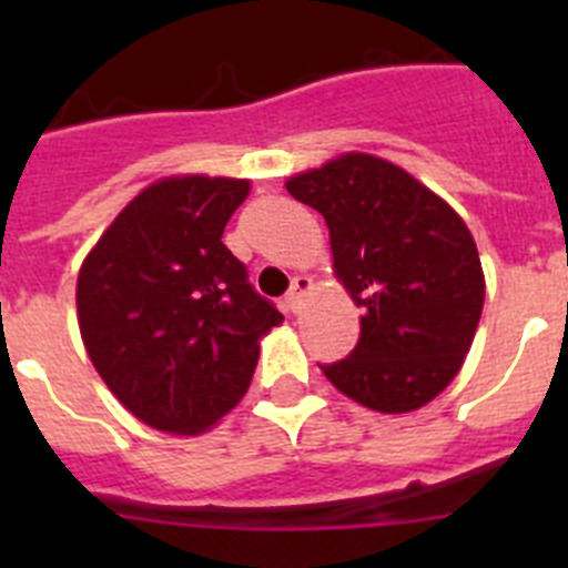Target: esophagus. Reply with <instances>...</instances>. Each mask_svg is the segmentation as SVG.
I'll return each mask as SVG.
<instances>
[{
	"label": "esophagus",
	"mask_w": 568,
	"mask_h": 568,
	"mask_svg": "<svg viewBox=\"0 0 568 568\" xmlns=\"http://www.w3.org/2000/svg\"><path fill=\"white\" fill-rule=\"evenodd\" d=\"M313 293V278L310 275H295L293 278V287H290L287 298H284V307L290 310V313H298L301 304H304V298Z\"/></svg>",
	"instance_id": "esophagus-1"
}]
</instances>
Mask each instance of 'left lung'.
I'll list each match as a JSON object with an SVG mask.
<instances>
[{"instance_id": "8db88e82", "label": "left lung", "mask_w": 568, "mask_h": 568, "mask_svg": "<svg viewBox=\"0 0 568 568\" xmlns=\"http://www.w3.org/2000/svg\"><path fill=\"white\" fill-rule=\"evenodd\" d=\"M287 193L324 215L333 273L361 307L358 344L321 366L375 413H415L464 366L486 281L469 227L438 193L373 153H341L290 175Z\"/></svg>"}]
</instances>
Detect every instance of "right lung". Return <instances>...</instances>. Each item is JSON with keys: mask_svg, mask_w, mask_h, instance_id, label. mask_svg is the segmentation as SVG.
<instances>
[{"mask_svg": "<svg viewBox=\"0 0 568 568\" xmlns=\"http://www.w3.org/2000/svg\"><path fill=\"white\" fill-rule=\"evenodd\" d=\"M247 195V179L168 175L84 255V349L115 400L153 429H213L247 393L261 338L284 321L222 241Z\"/></svg>", "mask_w": 568, "mask_h": 568, "instance_id": "obj_1", "label": "right lung"}]
</instances>
